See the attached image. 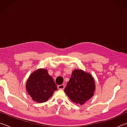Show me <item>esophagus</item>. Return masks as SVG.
Returning <instances> with one entry per match:
<instances>
[{
    "instance_id": "esophagus-1",
    "label": "esophagus",
    "mask_w": 127,
    "mask_h": 127,
    "mask_svg": "<svg viewBox=\"0 0 127 127\" xmlns=\"http://www.w3.org/2000/svg\"><path fill=\"white\" fill-rule=\"evenodd\" d=\"M64 87H65V85L63 84L58 86V89L59 90H63L64 89Z\"/></svg>"
}]
</instances>
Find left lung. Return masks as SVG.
<instances>
[{
	"label": "left lung",
	"mask_w": 127,
	"mask_h": 127,
	"mask_svg": "<svg viewBox=\"0 0 127 127\" xmlns=\"http://www.w3.org/2000/svg\"><path fill=\"white\" fill-rule=\"evenodd\" d=\"M95 89L94 79L91 74L76 69L72 72L64 92L73 102L83 105L94 96Z\"/></svg>",
	"instance_id": "8db88e82"
}]
</instances>
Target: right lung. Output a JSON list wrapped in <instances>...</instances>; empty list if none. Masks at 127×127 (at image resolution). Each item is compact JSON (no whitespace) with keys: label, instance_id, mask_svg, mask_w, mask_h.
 <instances>
[{"label":"right lung","instance_id":"obj_1","mask_svg":"<svg viewBox=\"0 0 127 127\" xmlns=\"http://www.w3.org/2000/svg\"><path fill=\"white\" fill-rule=\"evenodd\" d=\"M26 88L32 100L39 103L47 101L58 90L53 78L45 69H38L30 75Z\"/></svg>","mask_w":127,"mask_h":127}]
</instances>
